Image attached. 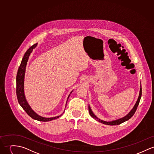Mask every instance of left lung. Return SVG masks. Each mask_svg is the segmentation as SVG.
Listing matches in <instances>:
<instances>
[{
    "label": "left lung",
    "instance_id": "8db88e82",
    "mask_svg": "<svg viewBox=\"0 0 154 154\" xmlns=\"http://www.w3.org/2000/svg\"><path fill=\"white\" fill-rule=\"evenodd\" d=\"M141 95H142V88L141 87L140 88V94H139V97H138V100L136 103V104H135L134 106L133 107V108L132 109V110L130 112L128 113V114H127L126 116H125L123 118H121V119H119L117 120H116V121H110V122H106V121H104L103 120H100V119H98L94 114H93V112H92L91 108H90V106H88V111H89V113L90 114V116L94 118L96 120H98L101 123H103L104 124H106V125H119V124H121V123L130 119L134 116V114H135L137 109V107L139 105V103H140V100H141Z\"/></svg>",
    "mask_w": 154,
    "mask_h": 154
}]
</instances>
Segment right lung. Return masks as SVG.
Listing matches in <instances>:
<instances>
[{
	"label": "right lung",
	"instance_id": "add662e5",
	"mask_svg": "<svg viewBox=\"0 0 154 154\" xmlns=\"http://www.w3.org/2000/svg\"><path fill=\"white\" fill-rule=\"evenodd\" d=\"M37 45V43L33 45L32 46H31L27 50V51L25 53L24 55L21 64L19 67L17 75H16V95H17V100L19 104L31 118L37 121L46 122V121H49L58 119L61 116L55 117H52V118H45V117L39 116L32 109L30 106H29V105L26 101V100L24 97V74H25V70H26V67L27 65V62L28 61L30 53L33 51V49L35 48ZM70 95L68 97V99L70 97Z\"/></svg>",
	"mask_w": 154,
	"mask_h": 154
}]
</instances>
